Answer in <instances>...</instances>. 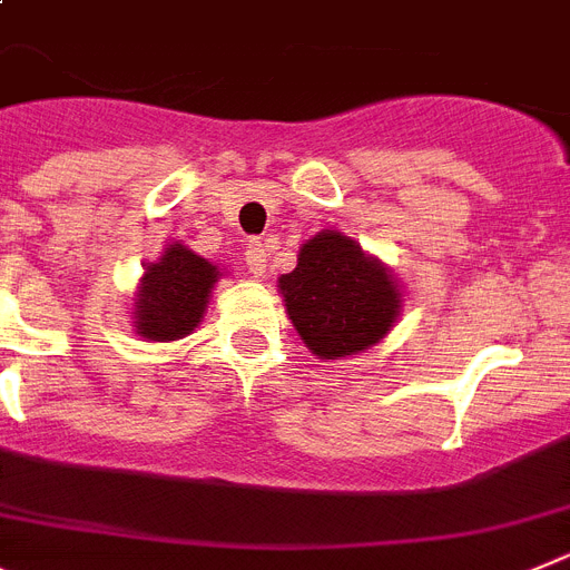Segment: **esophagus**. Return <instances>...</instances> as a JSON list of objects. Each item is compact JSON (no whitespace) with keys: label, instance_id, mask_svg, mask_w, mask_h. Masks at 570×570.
Returning <instances> with one entry per match:
<instances>
[{"label":"esophagus","instance_id":"34e87169","mask_svg":"<svg viewBox=\"0 0 570 570\" xmlns=\"http://www.w3.org/2000/svg\"><path fill=\"white\" fill-rule=\"evenodd\" d=\"M244 261L246 266H249V272L255 275V278H261L266 272V246L261 244V240H249L244 249Z\"/></svg>","mask_w":570,"mask_h":570}]
</instances>
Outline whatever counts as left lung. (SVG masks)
I'll return each mask as SVG.
<instances>
[{"instance_id":"8db88e82","label":"left lung","mask_w":570,"mask_h":570,"mask_svg":"<svg viewBox=\"0 0 570 570\" xmlns=\"http://www.w3.org/2000/svg\"><path fill=\"white\" fill-rule=\"evenodd\" d=\"M286 315L318 358H350L387 338L402 315V289L379 257L338 229L309 237L298 266L278 278Z\"/></svg>"}]
</instances>
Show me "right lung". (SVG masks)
Instances as JSON below:
<instances>
[{
  "mask_svg": "<svg viewBox=\"0 0 570 570\" xmlns=\"http://www.w3.org/2000/svg\"><path fill=\"white\" fill-rule=\"evenodd\" d=\"M224 272L195 255L180 240L163 249L155 264H146L135 292V333L146 341H177L195 330L209 306V295Z\"/></svg>",
  "mask_w": 570,
  "mask_h": 570,
  "instance_id": "1",
  "label": "right lung"
}]
</instances>
